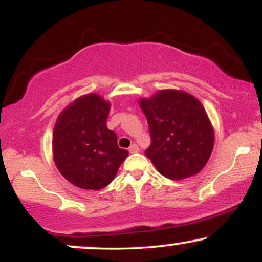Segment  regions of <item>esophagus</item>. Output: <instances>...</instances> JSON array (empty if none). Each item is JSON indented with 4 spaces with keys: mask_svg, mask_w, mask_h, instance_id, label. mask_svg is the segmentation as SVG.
<instances>
[{
    "mask_svg": "<svg viewBox=\"0 0 262 262\" xmlns=\"http://www.w3.org/2000/svg\"><path fill=\"white\" fill-rule=\"evenodd\" d=\"M138 151H139V146H138L137 144H132L130 148H129V152L134 154V152H138Z\"/></svg>",
    "mask_w": 262,
    "mask_h": 262,
    "instance_id": "1",
    "label": "esophagus"
}]
</instances>
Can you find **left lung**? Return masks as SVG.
Listing matches in <instances>:
<instances>
[{
    "label": "left lung",
    "instance_id": "obj_1",
    "mask_svg": "<svg viewBox=\"0 0 262 262\" xmlns=\"http://www.w3.org/2000/svg\"><path fill=\"white\" fill-rule=\"evenodd\" d=\"M139 104L151 135L145 155L156 170L170 180L200 172L214 145V130L202 103L185 91L160 90Z\"/></svg>",
    "mask_w": 262,
    "mask_h": 262
}]
</instances>
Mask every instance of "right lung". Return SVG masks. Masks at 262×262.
Segmentation results:
<instances>
[{"label":"right lung","mask_w":262,"mask_h":262,"mask_svg":"<svg viewBox=\"0 0 262 262\" xmlns=\"http://www.w3.org/2000/svg\"><path fill=\"white\" fill-rule=\"evenodd\" d=\"M111 103L97 93L76 98L59 114L53 132V156L62 176L76 187L110 185L128 151L107 128Z\"/></svg>","instance_id":"obj_1"}]
</instances>
